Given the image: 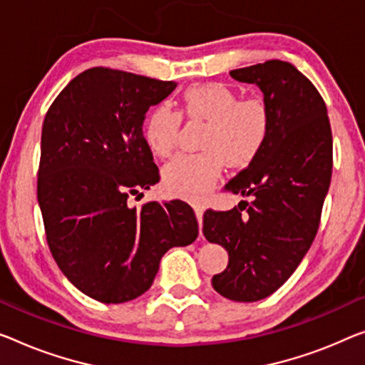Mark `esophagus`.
Returning a JSON list of instances; mask_svg holds the SVG:
<instances>
[{
    "instance_id": "34e87169",
    "label": "esophagus",
    "mask_w": 365,
    "mask_h": 365,
    "mask_svg": "<svg viewBox=\"0 0 365 365\" xmlns=\"http://www.w3.org/2000/svg\"><path fill=\"white\" fill-rule=\"evenodd\" d=\"M195 215H197V220H198V226H200V235H201V226H203V205H195Z\"/></svg>"
}]
</instances>
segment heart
Masks as SVG:
<instances>
[{
  "label": "heart",
  "mask_w": 365,
  "mask_h": 365,
  "mask_svg": "<svg viewBox=\"0 0 365 365\" xmlns=\"http://www.w3.org/2000/svg\"><path fill=\"white\" fill-rule=\"evenodd\" d=\"M182 111L206 121L198 154H180L162 170L168 192L200 200L213 188L225 164L244 167L260 154L270 134V110L259 98L239 100L226 83H203L185 90ZM180 114L165 105L152 108L144 119L143 134L148 148L159 157L177 148Z\"/></svg>",
  "instance_id": "b5f03b06"
}]
</instances>
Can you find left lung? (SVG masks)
<instances>
[{
	"label": "left lung",
	"instance_id": "8db88e82",
	"mask_svg": "<svg viewBox=\"0 0 365 365\" xmlns=\"http://www.w3.org/2000/svg\"><path fill=\"white\" fill-rule=\"evenodd\" d=\"M230 75L262 91L270 134L225 187L252 203L208 210L203 235L230 255L226 270L211 280L215 290L235 302H259L285 284L317 236L333 172V135L322 95L292 63L267 61Z\"/></svg>",
	"mask_w": 365,
	"mask_h": 365
}]
</instances>
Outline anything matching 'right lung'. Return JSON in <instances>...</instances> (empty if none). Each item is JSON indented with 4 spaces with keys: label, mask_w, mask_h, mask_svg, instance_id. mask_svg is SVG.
Returning <instances> with one entry per match:
<instances>
[{
    "label": "right lung",
    "mask_w": 365,
    "mask_h": 365,
    "mask_svg": "<svg viewBox=\"0 0 365 365\" xmlns=\"http://www.w3.org/2000/svg\"><path fill=\"white\" fill-rule=\"evenodd\" d=\"M175 86L88 68L58 93L43 119L37 200L48 249L63 275L101 303L143 295L162 255L198 237L193 210L180 200L128 206L129 195L159 182L143 123Z\"/></svg>",
    "instance_id": "right-lung-1"
}]
</instances>
